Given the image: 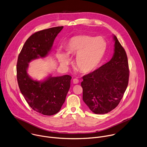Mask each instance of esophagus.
<instances>
[{"mask_svg":"<svg viewBox=\"0 0 147 147\" xmlns=\"http://www.w3.org/2000/svg\"><path fill=\"white\" fill-rule=\"evenodd\" d=\"M73 83H74V84H78L79 83V80L78 79H74Z\"/></svg>","mask_w":147,"mask_h":147,"instance_id":"34e87169","label":"esophagus"}]
</instances>
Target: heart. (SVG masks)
<instances>
[{"mask_svg":"<svg viewBox=\"0 0 147 147\" xmlns=\"http://www.w3.org/2000/svg\"><path fill=\"white\" fill-rule=\"evenodd\" d=\"M102 40L105 43L104 46ZM67 49L68 54L76 56V65L83 74H90L96 70L105 55L107 44L101 37L94 38L87 35H80L72 38L68 42ZM68 54L58 53V58L64 65L70 63Z\"/></svg>","mask_w":147,"mask_h":147,"instance_id":"1","label":"heart"}]
</instances>
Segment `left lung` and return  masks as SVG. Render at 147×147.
<instances>
[{
	"instance_id": "obj_1",
	"label": "left lung",
	"mask_w": 147,
	"mask_h": 147,
	"mask_svg": "<svg viewBox=\"0 0 147 147\" xmlns=\"http://www.w3.org/2000/svg\"><path fill=\"white\" fill-rule=\"evenodd\" d=\"M113 55L109 61L83 76V100L96 114L107 113L118 105L128 85L129 70L126 51L113 35Z\"/></svg>"
}]
</instances>
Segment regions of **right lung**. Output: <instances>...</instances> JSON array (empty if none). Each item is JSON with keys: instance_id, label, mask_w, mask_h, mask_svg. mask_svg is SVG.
<instances>
[{"instance_id": "add662e5", "label": "right lung", "mask_w": 147, "mask_h": 147, "mask_svg": "<svg viewBox=\"0 0 147 147\" xmlns=\"http://www.w3.org/2000/svg\"><path fill=\"white\" fill-rule=\"evenodd\" d=\"M63 27H53L34 34L26 40L18 57L17 78L20 90L28 105L45 115H53L60 111L70 88L72 77L50 75L38 81L29 76L27 71L29 63L49 54L55 38Z\"/></svg>"}]
</instances>
